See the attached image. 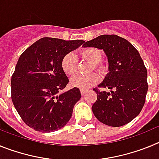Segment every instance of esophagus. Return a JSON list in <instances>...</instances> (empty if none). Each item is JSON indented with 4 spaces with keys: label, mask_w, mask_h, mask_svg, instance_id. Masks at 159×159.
Masks as SVG:
<instances>
[{
    "label": "esophagus",
    "mask_w": 159,
    "mask_h": 159,
    "mask_svg": "<svg viewBox=\"0 0 159 159\" xmlns=\"http://www.w3.org/2000/svg\"><path fill=\"white\" fill-rule=\"evenodd\" d=\"M86 92H87V90L80 89V93H81V95H84V94L86 93Z\"/></svg>",
    "instance_id": "34e87169"
}]
</instances>
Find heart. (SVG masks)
Segmentation results:
<instances>
[{
  "instance_id": "b5f03b06",
  "label": "heart",
  "mask_w": 159,
  "mask_h": 159,
  "mask_svg": "<svg viewBox=\"0 0 159 159\" xmlns=\"http://www.w3.org/2000/svg\"><path fill=\"white\" fill-rule=\"evenodd\" d=\"M80 55L84 60H87L93 64V67L96 71L100 73H104L107 70V65L104 63L100 62L102 60V52L99 48L94 47H88L82 49ZM78 60L75 54L69 52L66 54L61 60V67L65 74L68 75H74L77 71ZM100 78L96 73L90 75H77L71 80V86L80 89L86 90L99 83Z\"/></svg>"
}]
</instances>
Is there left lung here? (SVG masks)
<instances>
[{
  "instance_id": "left-lung-1",
  "label": "left lung",
  "mask_w": 159,
  "mask_h": 159,
  "mask_svg": "<svg viewBox=\"0 0 159 159\" xmlns=\"http://www.w3.org/2000/svg\"><path fill=\"white\" fill-rule=\"evenodd\" d=\"M84 47L102 49L109 63L107 76L94 88L97 100L92 111L101 123L121 127L132 121L141 112L148 90L147 71L139 52L126 39L117 35H102L85 42Z\"/></svg>"
}]
</instances>
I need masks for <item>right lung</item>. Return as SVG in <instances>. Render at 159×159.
I'll use <instances>...</instances> for the list:
<instances>
[{"instance_id": "add662e5", "label": "right lung", "mask_w": 159, "mask_h": 159, "mask_svg": "<svg viewBox=\"0 0 159 159\" xmlns=\"http://www.w3.org/2000/svg\"><path fill=\"white\" fill-rule=\"evenodd\" d=\"M84 43L80 40L43 37L20 55L11 79V98L29 127L52 132L70 120L81 94L77 88L59 93L69 82L61 67V60Z\"/></svg>"}]
</instances>
